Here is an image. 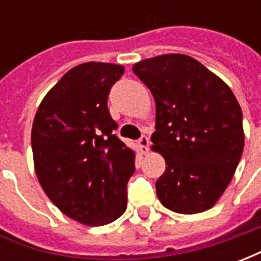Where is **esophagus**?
<instances>
[{"mask_svg":"<svg viewBox=\"0 0 261 261\" xmlns=\"http://www.w3.org/2000/svg\"><path fill=\"white\" fill-rule=\"evenodd\" d=\"M138 145L141 147V151L144 155H147L149 152V140H148L147 136H142L140 140H138Z\"/></svg>","mask_w":261,"mask_h":261,"instance_id":"obj_1","label":"esophagus"}]
</instances>
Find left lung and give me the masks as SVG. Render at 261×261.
<instances>
[{"label": "left lung", "mask_w": 261, "mask_h": 261, "mask_svg": "<svg viewBox=\"0 0 261 261\" xmlns=\"http://www.w3.org/2000/svg\"><path fill=\"white\" fill-rule=\"evenodd\" d=\"M156 105L152 149L166 170L156 180L170 211L197 214L215 205L235 175L245 134L242 109L219 76L186 54H164L133 65Z\"/></svg>", "instance_id": "8db88e82"}]
</instances>
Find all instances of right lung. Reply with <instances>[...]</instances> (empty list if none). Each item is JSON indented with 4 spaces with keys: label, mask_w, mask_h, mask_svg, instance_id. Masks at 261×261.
Returning <instances> with one entry per match:
<instances>
[{
    "label": "right lung",
    "mask_w": 261,
    "mask_h": 261,
    "mask_svg": "<svg viewBox=\"0 0 261 261\" xmlns=\"http://www.w3.org/2000/svg\"><path fill=\"white\" fill-rule=\"evenodd\" d=\"M124 67L84 63L48 91L32 125L40 186L61 213L84 225L113 222L127 208L136 153L113 134L110 88Z\"/></svg>",
    "instance_id": "obj_1"
}]
</instances>
